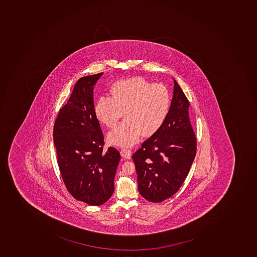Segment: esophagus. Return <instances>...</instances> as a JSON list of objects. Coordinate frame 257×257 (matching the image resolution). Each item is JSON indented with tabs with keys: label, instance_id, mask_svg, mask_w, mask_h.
Segmentation results:
<instances>
[{
	"label": "esophagus",
	"instance_id": "1",
	"mask_svg": "<svg viewBox=\"0 0 257 257\" xmlns=\"http://www.w3.org/2000/svg\"><path fill=\"white\" fill-rule=\"evenodd\" d=\"M120 155L122 158L125 159H130L131 158V155H132V151L130 149H121Z\"/></svg>",
	"mask_w": 257,
	"mask_h": 257
}]
</instances>
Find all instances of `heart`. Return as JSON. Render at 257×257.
<instances>
[{
	"label": "heart",
	"mask_w": 257,
	"mask_h": 257,
	"mask_svg": "<svg viewBox=\"0 0 257 257\" xmlns=\"http://www.w3.org/2000/svg\"><path fill=\"white\" fill-rule=\"evenodd\" d=\"M170 106L171 94L165 84L135 76L112 84L109 98H99L94 112L98 120L109 128H114L124 112L126 120L109 133L107 140L110 145L129 148L136 145L143 133L150 136L162 126Z\"/></svg>",
	"instance_id": "1"
}]
</instances>
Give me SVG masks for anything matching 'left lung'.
<instances>
[{
    "mask_svg": "<svg viewBox=\"0 0 257 257\" xmlns=\"http://www.w3.org/2000/svg\"><path fill=\"white\" fill-rule=\"evenodd\" d=\"M173 98L165 123L133 155L143 198L161 202L175 195L196 155V138L188 116L189 101L174 79Z\"/></svg>",
    "mask_w": 257,
    "mask_h": 257,
    "instance_id": "8db88e82",
    "label": "left lung"
}]
</instances>
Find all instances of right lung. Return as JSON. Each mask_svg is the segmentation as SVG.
Here are the masks:
<instances>
[{"label": "right lung", "mask_w": 257, "mask_h": 257, "mask_svg": "<svg viewBox=\"0 0 257 257\" xmlns=\"http://www.w3.org/2000/svg\"><path fill=\"white\" fill-rule=\"evenodd\" d=\"M102 72L84 76L59 110L53 130L54 145L64 184L74 198L101 205L114 191L119 151H103L104 137L95 116L93 86Z\"/></svg>", "instance_id": "obj_1"}]
</instances>
